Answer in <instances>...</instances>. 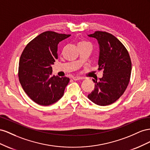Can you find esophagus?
Returning a JSON list of instances; mask_svg holds the SVG:
<instances>
[{
	"label": "esophagus",
	"mask_w": 150,
	"mask_h": 150,
	"mask_svg": "<svg viewBox=\"0 0 150 150\" xmlns=\"http://www.w3.org/2000/svg\"><path fill=\"white\" fill-rule=\"evenodd\" d=\"M82 79H83V78L81 77V76H74V77H73V80H75V81L82 80Z\"/></svg>",
	"instance_id": "34e87169"
}]
</instances>
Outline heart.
Wrapping results in <instances>:
<instances>
[{
	"mask_svg": "<svg viewBox=\"0 0 150 150\" xmlns=\"http://www.w3.org/2000/svg\"><path fill=\"white\" fill-rule=\"evenodd\" d=\"M78 48L80 47H83V46H91V44L90 42L86 41H80L78 42L77 44Z\"/></svg>",
	"mask_w": 150,
	"mask_h": 150,
	"instance_id": "b5f03b06",
	"label": "heart"
}]
</instances>
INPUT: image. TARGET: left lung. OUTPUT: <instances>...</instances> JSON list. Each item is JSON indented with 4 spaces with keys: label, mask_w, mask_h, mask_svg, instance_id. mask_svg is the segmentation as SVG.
Here are the masks:
<instances>
[{
    "label": "left lung",
    "mask_w": 150,
    "mask_h": 150,
    "mask_svg": "<svg viewBox=\"0 0 150 150\" xmlns=\"http://www.w3.org/2000/svg\"><path fill=\"white\" fill-rule=\"evenodd\" d=\"M88 36L99 42L98 70H103L104 74L99 82L92 80L95 88L87 97L96 104L108 105L121 97L129 84L132 67L130 56L122 42L108 32L98 31Z\"/></svg>",
    "instance_id": "obj_1"
}]
</instances>
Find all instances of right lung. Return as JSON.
<instances>
[{"label": "right lung", "instance_id": "1", "mask_svg": "<svg viewBox=\"0 0 150 150\" xmlns=\"http://www.w3.org/2000/svg\"><path fill=\"white\" fill-rule=\"evenodd\" d=\"M70 35L45 31L34 38L21 55L18 76L28 97L36 104L50 105L63 96L70 79L52 75V67L58 59V44Z\"/></svg>", "mask_w": 150, "mask_h": 150}]
</instances>
